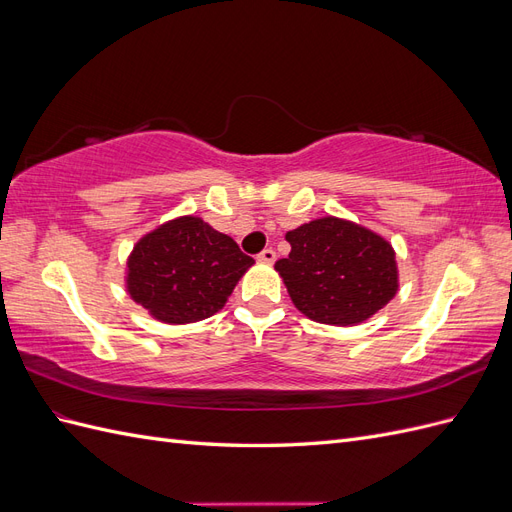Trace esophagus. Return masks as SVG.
<instances>
[{
    "instance_id": "1",
    "label": "esophagus",
    "mask_w": 512,
    "mask_h": 512,
    "mask_svg": "<svg viewBox=\"0 0 512 512\" xmlns=\"http://www.w3.org/2000/svg\"><path fill=\"white\" fill-rule=\"evenodd\" d=\"M258 260L260 262H267V265H273V262H275V252L271 250V247H267V250H262L258 254Z\"/></svg>"
}]
</instances>
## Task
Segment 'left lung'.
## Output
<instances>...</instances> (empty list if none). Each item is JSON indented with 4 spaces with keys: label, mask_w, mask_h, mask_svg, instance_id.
<instances>
[{
    "label": "left lung",
    "mask_w": 512,
    "mask_h": 512,
    "mask_svg": "<svg viewBox=\"0 0 512 512\" xmlns=\"http://www.w3.org/2000/svg\"><path fill=\"white\" fill-rule=\"evenodd\" d=\"M286 241L290 254L275 271L309 320L354 327L397 294L395 250L374 230L327 215L286 232Z\"/></svg>",
    "instance_id": "left-lung-1"
}]
</instances>
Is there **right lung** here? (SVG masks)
<instances>
[{"label": "right lung", "mask_w": 512, "mask_h": 512, "mask_svg": "<svg viewBox=\"0 0 512 512\" xmlns=\"http://www.w3.org/2000/svg\"><path fill=\"white\" fill-rule=\"evenodd\" d=\"M254 265L239 245L196 215L170 220L134 245L126 290L151 318L188 324L218 314Z\"/></svg>", "instance_id": "1"}]
</instances>
